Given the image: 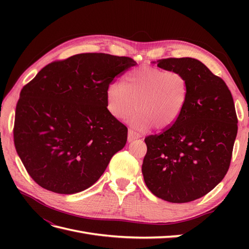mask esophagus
Instances as JSON below:
<instances>
[{
	"label": "esophagus",
	"instance_id": "1",
	"mask_svg": "<svg viewBox=\"0 0 249 249\" xmlns=\"http://www.w3.org/2000/svg\"><path fill=\"white\" fill-rule=\"evenodd\" d=\"M135 134H136V132L133 131V130H130V136H131V135H132V136H134Z\"/></svg>",
	"mask_w": 249,
	"mask_h": 249
}]
</instances>
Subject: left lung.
Returning a JSON list of instances; mask_svg holds the SVG:
<instances>
[{
  "label": "left lung",
  "instance_id": "obj_1",
  "mask_svg": "<svg viewBox=\"0 0 249 249\" xmlns=\"http://www.w3.org/2000/svg\"><path fill=\"white\" fill-rule=\"evenodd\" d=\"M134 65L129 57L78 54L44 66L22 87L13 138L35 183L73 194L101 178L127 137V127L107 109L108 89Z\"/></svg>",
  "mask_w": 249,
  "mask_h": 249
}]
</instances>
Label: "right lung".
Wrapping results in <instances>:
<instances>
[{"instance_id": "obj_1", "label": "right lung", "mask_w": 249, "mask_h": 249, "mask_svg": "<svg viewBox=\"0 0 249 249\" xmlns=\"http://www.w3.org/2000/svg\"><path fill=\"white\" fill-rule=\"evenodd\" d=\"M157 66L179 74L186 95L175 122L144 139L143 178L157 197L189 202L227 175L237 136L235 105L223 80L196 59H162Z\"/></svg>"}]
</instances>
